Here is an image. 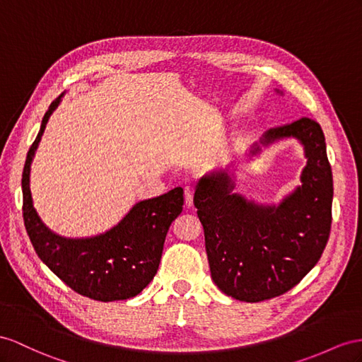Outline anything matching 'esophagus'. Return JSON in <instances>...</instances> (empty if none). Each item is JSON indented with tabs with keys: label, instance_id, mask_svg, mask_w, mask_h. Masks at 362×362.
I'll return each instance as SVG.
<instances>
[{
	"label": "esophagus",
	"instance_id": "34e87169",
	"mask_svg": "<svg viewBox=\"0 0 362 362\" xmlns=\"http://www.w3.org/2000/svg\"><path fill=\"white\" fill-rule=\"evenodd\" d=\"M192 197H194V188L185 187V205H187V208L192 206Z\"/></svg>",
	"mask_w": 362,
	"mask_h": 362
}]
</instances>
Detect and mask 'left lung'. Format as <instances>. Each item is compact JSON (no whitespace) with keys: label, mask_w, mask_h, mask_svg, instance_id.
<instances>
[{"label":"left lung","mask_w":362,"mask_h":362,"mask_svg":"<svg viewBox=\"0 0 362 362\" xmlns=\"http://www.w3.org/2000/svg\"><path fill=\"white\" fill-rule=\"evenodd\" d=\"M284 139H296L308 162L301 185L278 205L234 192L229 168L203 175L194 192L212 280L240 301L258 303L291 291L318 263L329 240L333 179L320 124L301 117L267 129L247 157Z\"/></svg>","instance_id":"8db88e82"}]
</instances>
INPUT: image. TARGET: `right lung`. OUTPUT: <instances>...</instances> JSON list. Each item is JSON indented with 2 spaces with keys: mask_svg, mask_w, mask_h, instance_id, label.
<instances>
[{
  "mask_svg": "<svg viewBox=\"0 0 362 362\" xmlns=\"http://www.w3.org/2000/svg\"><path fill=\"white\" fill-rule=\"evenodd\" d=\"M64 93L44 115L23 171V216L36 254L73 291L98 301L133 298L151 283L163 251L165 237L183 209V189L137 202L117 225L98 235L62 237L44 223L33 206L30 166L45 125Z\"/></svg>",
  "mask_w": 362,
  "mask_h": 362,
  "instance_id": "add662e5",
  "label": "right lung"
}]
</instances>
